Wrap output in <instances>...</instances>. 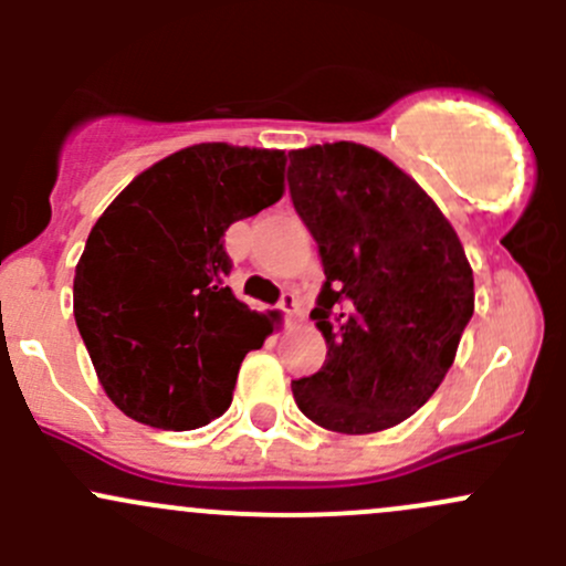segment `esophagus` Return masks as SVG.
<instances>
[{
    "label": "esophagus",
    "mask_w": 566,
    "mask_h": 566,
    "mask_svg": "<svg viewBox=\"0 0 566 566\" xmlns=\"http://www.w3.org/2000/svg\"><path fill=\"white\" fill-rule=\"evenodd\" d=\"M279 310L284 312V317H287V319L298 317V312H301L298 295H295V293H284L282 301H279Z\"/></svg>",
    "instance_id": "34e87169"
}]
</instances>
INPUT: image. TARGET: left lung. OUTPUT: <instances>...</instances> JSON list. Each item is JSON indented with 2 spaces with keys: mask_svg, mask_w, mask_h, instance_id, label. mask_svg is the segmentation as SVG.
<instances>
[{
  "mask_svg": "<svg viewBox=\"0 0 566 566\" xmlns=\"http://www.w3.org/2000/svg\"><path fill=\"white\" fill-rule=\"evenodd\" d=\"M290 197L325 284L312 319L325 364L293 380L306 419L345 436L389 430L436 394L473 315V271L424 188L356 142L290 153Z\"/></svg>",
  "mask_w": 566,
  "mask_h": 566,
  "instance_id": "1",
  "label": "left lung"
}]
</instances>
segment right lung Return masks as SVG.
<instances>
[{"mask_svg": "<svg viewBox=\"0 0 566 566\" xmlns=\"http://www.w3.org/2000/svg\"><path fill=\"white\" fill-rule=\"evenodd\" d=\"M284 150L202 142L136 175L95 221L73 315L106 397L139 424L197 430L271 334L232 295L224 232L284 193Z\"/></svg>", "mask_w": 566, "mask_h": 566, "instance_id": "obj_1", "label": "right lung"}]
</instances>
